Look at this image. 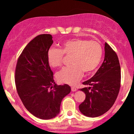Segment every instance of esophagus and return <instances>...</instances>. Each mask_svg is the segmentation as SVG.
Returning <instances> with one entry per match:
<instances>
[{
  "instance_id": "1",
  "label": "esophagus",
  "mask_w": 134,
  "mask_h": 134,
  "mask_svg": "<svg viewBox=\"0 0 134 134\" xmlns=\"http://www.w3.org/2000/svg\"><path fill=\"white\" fill-rule=\"evenodd\" d=\"M71 90H72V91H77V88L76 87H71Z\"/></svg>"
}]
</instances>
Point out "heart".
I'll use <instances>...</instances> for the list:
<instances>
[{"label": "heart", "mask_w": 134, "mask_h": 134, "mask_svg": "<svg viewBox=\"0 0 134 134\" xmlns=\"http://www.w3.org/2000/svg\"><path fill=\"white\" fill-rule=\"evenodd\" d=\"M64 55L71 57V66L63 69L57 74L58 81L74 85L82 77L83 72L90 74L97 69L103 56L101 44L96 41L83 38H73L65 41L60 49L51 48L47 53L50 67L56 68L62 65Z\"/></svg>", "instance_id": "1"}]
</instances>
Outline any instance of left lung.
Here are the masks:
<instances>
[{"instance_id": "obj_1", "label": "left lung", "mask_w": 134, "mask_h": 134, "mask_svg": "<svg viewBox=\"0 0 134 134\" xmlns=\"http://www.w3.org/2000/svg\"><path fill=\"white\" fill-rule=\"evenodd\" d=\"M104 59L94 76L82 83L90 86L81 91L86 94L79 106L80 111L88 117H97L108 111L116 101L120 87L121 71L118 56L107 43Z\"/></svg>"}]
</instances>
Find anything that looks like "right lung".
Masks as SVG:
<instances>
[{"label": "right lung", "mask_w": 134, "mask_h": 134, "mask_svg": "<svg viewBox=\"0 0 134 134\" xmlns=\"http://www.w3.org/2000/svg\"><path fill=\"white\" fill-rule=\"evenodd\" d=\"M53 41L50 34L36 36L19 55L15 70V84L20 99L29 111L43 120L60 112L63 98L70 93L68 84L57 85L47 61Z\"/></svg>", "instance_id": "obj_1"}]
</instances>
